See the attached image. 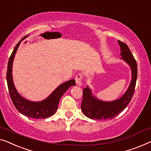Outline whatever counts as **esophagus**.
<instances>
[{"instance_id": "1", "label": "esophagus", "mask_w": 151, "mask_h": 151, "mask_svg": "<svg viewBox=\"0 0 151 151\" xmlns=\"http://www.w3.org/2000/svg\"><path fill=\"white\" fill-rule=\"evenodd\" d=\"M83 79V74L79 73L77 74V76H76V84L78 85V86H80L82 84V81Z\"/></svg>"}]
</instances>
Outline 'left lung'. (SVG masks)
Masks as SVG:
<instances>
[{
    "mask_svg": "<svg viewBox=\"0 0 151 151\" xmlns=\"http://www.w3.org/2000/svg\"><path fill=\"white\" fill-rule=\"evenodd\" d=\"M118 41L121 47V58L127 63L132 69V82L127 91L120 99L110 102L102 101L94 97L92 95L91 91L88 87L83 89L81 110L85 116L91 119H112L124 109H125L134 95L137 75L136 60H135L127 45L121 41Z\"/></svg>",
    "mask_w": 151,
    "mask_h": 151,
    "instance_id": "8db88e82",
    "label": "left lung"
}]
</instances>
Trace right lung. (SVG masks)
<instances>
[{
  "instance_id": "right-lung-1",
  "label": "right lung",
  "mask_w": 151,
  "mask_h": 151,
  "mask_svg": "<svg viewBox=\"0 0 151 151\" xmlns=\"http://www.w3.org/2000/svg\"><path fill=\"white\" fill-rule=\"evenodd\" d=\"M28 35L24 37L17 43L11 54L9 59L7 71H6V82H7L9 93L11 99H12L14 106L21 114L28 117L32 118V119H46L55 114L58 109V104H59L61 97L68 90L69 87L75 86L76 81L75 80H71L63 83L60 85L47 99L40 102L30 101L19 95L15 88L14 82H13L12 65L17 47H19L21 41L27 37Z\"/></svg>"
}]
</instances>
